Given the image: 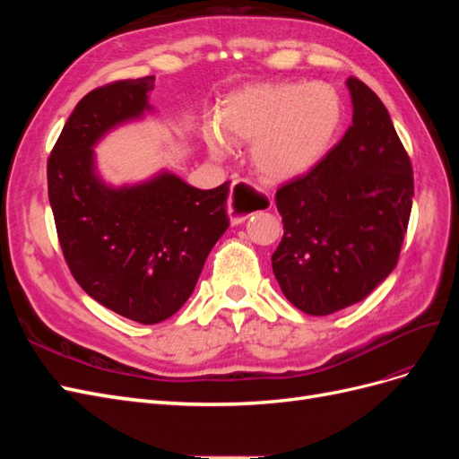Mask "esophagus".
I'll use <instances>...</instances> for the list:
<instances>
[{"mask_svg": "<svg viewBox=\"0 0 459 459\" xmlns=\"http://www.w3.org/2000/svg\"><path fill=\"white\" fill-rule=\"evenodd\" d=\"M272 201L264 193L256 191L251 184L245 179H238L230 187V199H228V214L233 226H239L243 221L253 216L255 212L266 211L270 208Z\"/></svg>", "mask_w": 459, "mask_h": 459, "instance_id": "34e87169", "label": "esophagus"}]
</instances>
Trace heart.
<instances>
[{"instance_id":"1","label":"heart","mask_w":459,"mask_h":459,"mask_svg":"<svg viewBox=\"0 0 459 459\" xmlns=\"http://www.w3.org/2000/svg\"><path fill=\"white\" fill-rule=\"evenodd\" d=\"M342 120L341 95L325 82H262L221 101L218 130L226 142L251 143V164L262 179L289 184L327 157ZM220 135L208 134L214 155L224 152Z\"/></svg>"}]
</instances>
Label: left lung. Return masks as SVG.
<instances>
[{"mask_svg":"<svg viewBox=\"0 0 459 459\" xmlns=\"http://www.w3.org/2000/svg\"><path fill=\"white\" fill-rule=\"evenodd\" d=\"M352 126L304 178L275 193L283 239L272 268L299 310L327 316L364 300L398 262L413 197L411 162L386 107L346 80Z\"/></svg>","mask_w":459,"mask_h":459,"instance_id":"8db88e82","label":"left lung"}]
</instances>
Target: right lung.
Here are the masks:
<instances>
[{
  "label": "right lung",
  "instance_id": "right-lung-1",
  "mask_svg": "<svg viewBox=\"0 0 459 459\" xmlns=\"http://www.w3.org/2000/svg\"><path fill=\"white\" fill-rule=\"evenodd\" d=\"M152 88L155 76L90 91L48 162L49 204L74 280L105 308L143 325L184 307L230 226V182L199 189L162 169L142 182L113 186L97 169L101 140L155 110Z\"/></svg>",
  "mask_w": 459,
  "mask_h": 459
}]
</instances>
